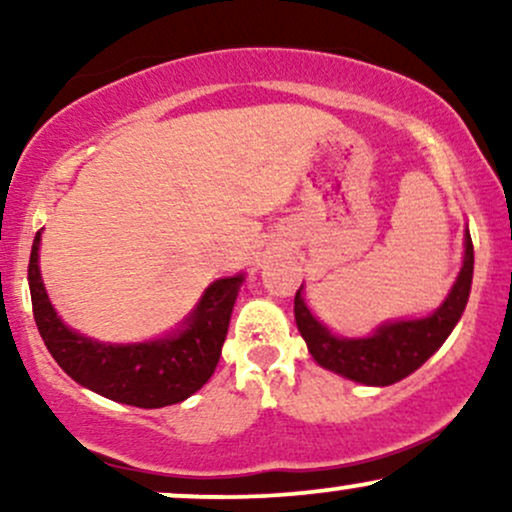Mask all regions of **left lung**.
<instances>
[{
    "mask_svg": "<svg viewBox=\"0 0 512 512\" xmlns=\"http://www.w3.org/2000/svg\"><path fill=\"white\" fill-rule=\"evenodd\" d=\"M474 274V245L464 231V260L457 281L443 305L433 315L419 320H397L380 325L370 337L346 339L334 337L322 322H317L305 305L301 289L296 291L293 313L308 351L322 368L344 375L354 383L385 387L421 368L443 346L457 320L464 313Z\"/></svg>",
    "mask_w": 512,
    "mask_h": 512,
    "instance_id": "1",
    "label": "left lung"
}]
</instances>
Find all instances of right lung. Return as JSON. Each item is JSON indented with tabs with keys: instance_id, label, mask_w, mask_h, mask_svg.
<instances>
[{
	"instance_id": "right-lung-1",
	"label": "right lung",
	"mask_w": 512,
	"mask_h": 512,
	"mask_svg": "<svg viewBox=\"0 0 512 512\" xmlns=\"http://www.w3.org/2000/svg\"><path fill=\"white\" fill-rule=\"evenodd\" d=\"M38 250L40 231L35 233L28 260L35 325L52 358L76 383L113 402L158 409L195 395L214 375L243 274L214 281L180 330L166 339L101 344L69 330L57 317L40 279Z\"/></svg>"
}]
</instances>
